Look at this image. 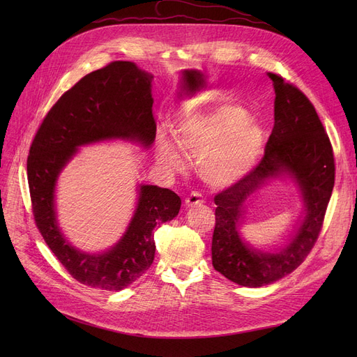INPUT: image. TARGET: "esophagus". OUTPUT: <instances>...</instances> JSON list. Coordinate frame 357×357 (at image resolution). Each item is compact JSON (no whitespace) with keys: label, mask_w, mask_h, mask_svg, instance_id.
<instances>
[{"label":"esophagus","mask_w":357,"mask_h":357,"mask_svg":"<svg viewBox=\"0 0 357 357\" xmlns=\"http://www.w3.org/2000/svg\"><path fill=\"white\" fill-rule=\"evenodd\" d=\"M204 202H205L204 197L199 192H197V191L191 192L188 197L185 198V205H186V207H195V205H201Z\"/></svg>","instance_id":"esophagus-1"}]
</instances>
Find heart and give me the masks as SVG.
I'll use <instances>...</instances> for the list:
<instances>
[{"mask_svg": "<svg viewBox=\"0 0 357 357\" xmlns=\"http://www.w3.org/2000/svg\"><path fill=\"white\" fill-rule=\"evenodd\" d=\"M158 162L167 171L183 167L185 155L198 156L201 178L214 188H227L245 179L265 147V131L237 105H218L182 117L175 139L159 131Z\"/></svg>", "mask_w": 357, "mask_h": 357, "instance_id": "obj_1", "label": "heart"}]
</instances>
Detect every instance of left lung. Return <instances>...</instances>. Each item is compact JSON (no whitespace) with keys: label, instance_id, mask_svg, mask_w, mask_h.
<instances>
[{"label":"left lung","instance_id":"1","mask_svg":"<svg viewBox=\"0 0 357 357\" xmlns=\"http://www.w3.org/2000/svg\"><path fill=\"white\" fill-rule=\"evenodd\" d=\"M275 124L265 155L253 171L215 195L213 266L231 282L259 288L294 272L314 248L334 186L331 143L310 100L276 73ZM272 178H291L305 204L298 227L287 245L275 251L253 248L239 236L247 199Z\"/></svg>","mask_w":357,"mask_h":357}]
</instances>
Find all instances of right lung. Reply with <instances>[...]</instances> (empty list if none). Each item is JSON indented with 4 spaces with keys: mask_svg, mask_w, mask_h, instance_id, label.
<instances>
[{
    "mask_svg": "<svg viewBox=\"0 0 357 357\" xmlns=\"http://www.w3.org/2000/svg\"><path fill=\"white\" fill-rule=\"evenodd\" d=\"M152 79L153 75L124 61L85 75L52 107L30 147L27 176L36 226L72 278L92 288L121 291L136 282L153 264V229L178 215L181 198L167 188L139 185L136 210L121 238L105 252L88 253L61 231L56 183L82 146L107 140L143 149L153 144Z\"/></svg>",
    "mask_w": 357,
    "mask_h": 357,
    "instance_id": "right-lung-1",
    "label": "right lung"
}]
</instances>
